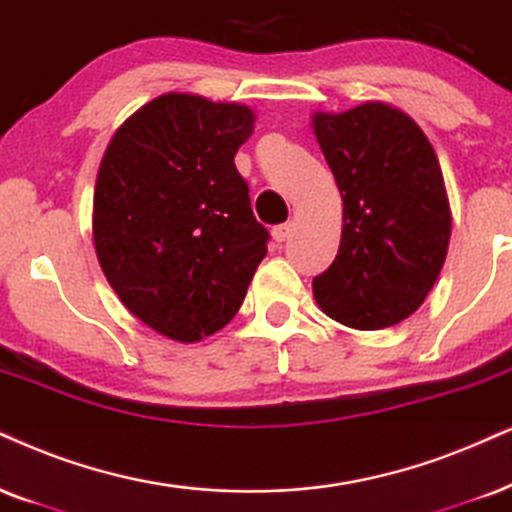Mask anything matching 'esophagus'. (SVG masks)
Here are the masks:
<instances>
[{
    "label": "esophagus",
    "mask_w": 512,
    "mask_h": 512,
    "mask_svg": "<svg viewBox=\"0 0 512 512\" xmlns=\"http://www.w3.org/2000/svg\"><path fill=\"white\" fill-rule=\"evenodd\" d=\"M295 231V224L293 222H286V224H278L274 226V231H271V238H274L276 243H286L290 234Z\"/></svg>",
    "instance_id": "obj_1"
}]
</instances>
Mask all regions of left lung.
<instances>
[{
    "mask_svg": "<svg viewBox=\"0 0 512 512\" xmlns=\"http://www.w3.org/2000/svg\"><path fill=\"white\" fill-rule=\"evenodd\" d=\"M312 127L342 196L340 248L314 278V300L347 328H390L425 302L449 250L437 153L416 120L383 101L314 113Z\"/></svg>",
    "mask_w": 512,
    "mask_h": 512,
    "instance_id": "1",
    "label": "left lung"
}]
</instances>
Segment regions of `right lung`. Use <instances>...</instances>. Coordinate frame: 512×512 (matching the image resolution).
Segmentation results:
<instances>
[{
    "label": "right lung",
    "instance_id": "1",
    "mask_svg": "<svg viewBox=\"0 0 512 512\" xmlns=\"http://www.w3.org/2000/svg\"><path fill=\"white\" fill-rule=\"evenodd\" d=\"M252 127L243 103L170 92L129 115L103 153L92 219L101 271L170 340L222 331L267 255L234 165Z\"/></svg>",
    "mask_w": 512,
    "mask_h": 512
}]
</instances>
